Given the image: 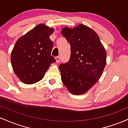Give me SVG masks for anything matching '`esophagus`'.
<instances>
[{
  "mask_svg": "<svg viewBox=\"0 0 128 128\" xmlns=\"http://www.w3.org/2000/svg\"><path fill=\"white\" fill-rule=\"evenodd\" d=\"M55 60H56V63H59L60 61V56H56L55 58Z\"/></svg>",
  "mask_w": 128,
  "mask_h": 128,
  "instance_id": "34e87169",
  "label": "esophagus"
}]
</instances>
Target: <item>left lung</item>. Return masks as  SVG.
Returning a JSON list of instances; mask_svg holds the SVG:
<instances>
[{
  "label": "left lung",
  "mask_w": 128,
  "mask_h": 128,
  "mask_svg": "<svg viewBox=\"0 0 128 128\" xmlns=\"http://www.w3.org/2000/svg\"><path fill=\"white\" fill-rule=\"evenodd\" d=\"M61 33L71 47L68 61L59 66L62 82L70 93L81 95L100 78L106 64V52L96 32L84 25L66 26Z\"/></svg>",
  "instance_id": "1"
}]
</instances>
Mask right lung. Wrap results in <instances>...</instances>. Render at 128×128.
I'll use <instances>...</instances> for the list:
<instances>
[{
    "label": "right lung",
    "instance_id": "add662e5",
    "mask_svg": "<svg viewBox=\"0 0 128 128\" xmlns=\"http://www.w3.org/2000/svg\"><path fill=\"white\" fill-rule=\"evenodd\" d=\"M53 32V28L39 24L16 41L11 54V62L15 74L24 83L38 82L44 76L50 64L56 62L51 56L53 43L49 38Z\"/></svg>",
    "mask_w": 128,
    "mask_h": 128
}]
</instances>
